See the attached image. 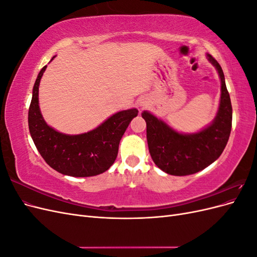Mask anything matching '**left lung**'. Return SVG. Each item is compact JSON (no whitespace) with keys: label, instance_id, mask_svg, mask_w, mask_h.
I'll list each match as a JSON object with an SVG mask.
<instances>
[{"label":"left lung","instance_id":"obj_1","mask_svg":"<svg viewBox=\"0 0 257 257\" xmlns=\"http://www.w3.org/2000/svg\"><path fill=\"white\" fill-rule=\"evenodd\" d=\"M221 78L219 111L212 124L196 134L184 135L148 111L142 113L147 123V141L153 162L163 172L186 176L200 172L219 159L227 145L231 131L232 108L224 74L217 61L208 54Z\"/></svg>","mask_w":257,"mask_h":257}]
</instances>
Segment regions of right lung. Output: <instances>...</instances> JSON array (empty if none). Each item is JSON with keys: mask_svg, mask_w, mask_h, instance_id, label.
Instances as JSON below:
<instances>
[{"mask_svg": "<svg viewBox=\"0 0 257 257\" xmlns=\"http://www.w3.org/2000/svg\"><path fill=\"white\" fill-rule=\"evenodd\" d=\"M46 67L37 76L29 108V130L38 152L51 168L63 175L92 177L106 172L115 161L121 138L138 110L116 112L84 134L59 133L47 125L38 106V85Z\"/></svg>", "mask_w": 257, "mask_h": 257, "instance_id": "1", "label": "right lung"}]
</instances>
